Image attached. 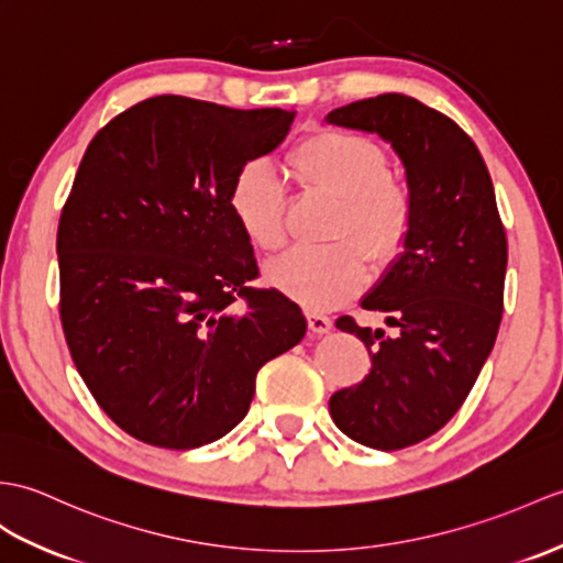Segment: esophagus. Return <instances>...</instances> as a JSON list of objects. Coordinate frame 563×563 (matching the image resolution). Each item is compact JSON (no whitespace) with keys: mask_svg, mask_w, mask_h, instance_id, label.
<instances>
[{"mask_svg":"<svg viewBox=\"0 0 563 563\" xmlns=\"http://www.w3.org/2000/svg\"><path fill=\"white\" fill-rule=\"evenodd\" d=\"M307 323H309V331L317 333V335H323V333H329L333 329V321L329 317H323V313H317V311L307 313Z\"/></svg>","mask_w":563,"mask_h":563,"instance_id":"esophagus-1","label":"esophagus"}]
</instances>
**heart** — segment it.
<instances>
[{"label": "heart", "instance_id": "b5f03b06", "mask_svg": "<svg viewBox=\"0 0 563 563\" xmlns=\"http://www.w3.org/2000/svg\"><path fill=\"white\" fill-rule=\"evenodd\" d=\"M292 169L305 187L341 201L331 238H352L374 264L394 261L412 228V199L390 179L386 151L360 134L319 129L295 146ZM285 196L266 163H246L230 189V213L244 240L258 252L285 242ZM355 244L335 242L319 250H292L266 266V283L313 311L333 309L367 283V264Z\"/></svg>", "mask_w": 563, "mask_h": 563}]
</instances>
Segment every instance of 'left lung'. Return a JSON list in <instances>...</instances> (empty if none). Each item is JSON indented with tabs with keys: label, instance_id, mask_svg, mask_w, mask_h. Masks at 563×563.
I'll return each mask as SVG.
<instances>
[{
	"label": "left lung",
	"instance_id": "left-lung-1",
	"mask_svg": "<svg viewBox=\"0 0 563 563\" xmlns=\"http://www.w3.org/2000/svg\"><path fill=\"white\" fill-rule=\"evenodd\" d=\"M325 122L390 143L412 199L408 242L362 297L398 333L338 319V329L367 345L372 372L329 402L352 441L398 451L437 434L485 367L504 311L506 232L485 161L446 114L384 93L338 108Z\"/></svg>",
	"mask_w": 563,
	"mask_h": 563
}]
</instances>
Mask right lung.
Returning a JSON list of instances; mask_svg holds the SVG:
<instances>
[{"label": "right lung", "instance_id": "add662e5", "mask_svg": "<svg viewBox=\"0 0 563 563\" xmlns=\"http://www.w3.org/2000/svg\"><path fill=\"white\" fill-rule=\"evenodd\" d=\"M292 120L158 96L88 143L57 230L62 325L90 394L143 443L225 437L258 369L307 333L295 302L246 285L256 258L230 213L234 177Z\"/></svg>", "mask_w": 563, "mask_h": 563}]
</instances>
